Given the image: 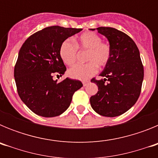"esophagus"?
<instances>
[{
    "instance_id": "34e87169",
    "label": "esophagus",
    "mask_w": 158,
    "mask_h": 158,
    "mask_svg": "<svg viewBox=\"0 0 158 158\" xmlns=\"http://www.w3.org/2000/svg\"><path fill=\"white\" fill-rule=\"evenodd\" d=\"M82 83H83V85L84 86H87L88 85H89V84L90 83V82H89V81H84L82 82Z\"/></svg>"
}]
</instances>
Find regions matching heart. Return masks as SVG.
<instances>
[{
    "mask_svg": "<svg viewBox=\"0 0 158 158\" xmlns=\"http://www.w3.org/2000/svg\"><path fill=\"white\" fill-rule=\"evenodd\" d=\"M77 48L88 51L86 64H77L68 70V75L77 80L85 81L96 74L98 66L105 67L111 61L112 49L109 43L102 42L101 36L95 32L87 31L76 40V45L70 40H65L59 47V56L67 65H72L76 62Z\"/></svg>",
    "mask_w": 158,
    "mask_h": 158,
    "instance_id": "obj_1",
    "label": "heart"
}]
</instances>
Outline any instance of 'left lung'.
<instances>
[{
  "instance_id": "left-lung-1",
  "label": "left lung",
  "mask_w": 158,
  "mask_h": 158,
  "mask_svg": "<svg viewBox=\"0 0 158 158\" xmlns=\"http://www.w3.org/2000/svg\"><path fill=\"white\" fill-rule=\"evenodd\" d=\"M96 30L108 40L112 56L100 74L104 79L91 80L97 85L98 92L90 97V104L99 115L118 116L136 103L141 93L144 69L140 53L133 40L124 32L108 27Z\"/></svg>"
}]
</instances>
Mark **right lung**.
<instances>
[{"label": "right lung", "instance_id": "right-lung-1", "mask_svg": "<svg viewBox=\"0 0 158 158\" xmlns=\"http://www.w3.org/2000/svg\"><path fill=\"white\" fill-rule=\"evenodd\" d=\"M81 28L51 26L25 40L19 51L14 77L22 101L36 115H60L69 107L73 95L83 86L80 81L65 78L58 83L54 74L62 76L66 67L59 56L61 43Z\"/></svg>", "mask_w": 158, "mask_h": 158}]
</instances>
